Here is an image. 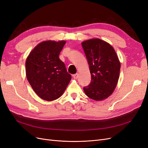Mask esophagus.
<instances>
[{
    "mask_svg": "<svg viewBox=\"0 0 148 148\" xmlns=\"http://www.w3.org/2000/svg\"><path fill=\"white\" fill-rule=\"evenodd\" d=\"M78 77V73H75L74 75H73V77L75 79H77Z\"/></svg>",
    "mask_w": 148,
    "mask_h": 148,
    "instance_id": "esophagus-1",
    "label": "esophagus"
}]
</instances>
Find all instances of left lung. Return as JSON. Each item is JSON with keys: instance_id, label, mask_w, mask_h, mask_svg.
Segmentation results:
<instances>
[{"instance_id": "obj_1", "label": "left lung", "mask_w": 148, "mask_h": 148, "mask_svg": "<svg viewBox=\"0 0 148 148\" xmlns=\"http://www.w3.org/2000/svg\"><path fill=\"white\" fill-rule=\"evenodd\" d=\"M82 45L88 60L91 82L83 89L88 97L103 101L109 97L118 83L120 62L110 44L98 38L86 40Z\"/></svg>"}]
</instances>
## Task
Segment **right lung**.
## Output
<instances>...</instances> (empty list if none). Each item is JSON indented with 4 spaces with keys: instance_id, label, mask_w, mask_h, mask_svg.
<instances>
[{
    "instance_id": "right-lung-1",
    "label": "right lung",
    "mask_w": 148,
    "mask_h": 148,
    "mask_svg": "<svg viewBox=\"0 0 148 148\" xmlns=\"http://www.w3.org/2000/svg\"><path fill=\"white\" fill-rule=\"evenodd\" d=\"M65 43V41H42L26 59V78L36 94L45 101L59 98L71 79L64 63L59 58Z\"/></svg>"
}]
</instances>
